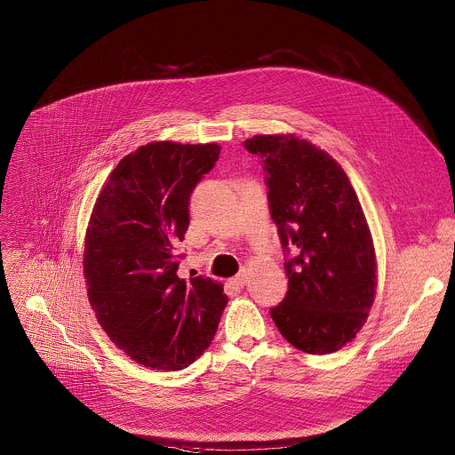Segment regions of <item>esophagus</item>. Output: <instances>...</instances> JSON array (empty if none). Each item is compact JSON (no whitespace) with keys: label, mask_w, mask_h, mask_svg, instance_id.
Listing matches in <instances>:
<instances>
[{"label":"esophagus","mask_w":455,"mask_h":455,"mask_svg":"<svg viewBox=\"0 0 455 455\" xmlns=\"http://www.w3.org/2000/svg\"><path fill=\"white\" fill-rule=\"evenodd\" d=\"M244 283H246V271H243V273L234 275V277L228 281V286H230L232 290L239 291L241 288H244Z\"/></svg>","instance_id":"1"}]
</instances>
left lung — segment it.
I'll use <instances>...</instances> for the list:
<instances>
[{
    "label": "left lung",
    "instance_id": "1",
    "mask_svg": "<svg viewBox=\"0 0 455 455\" xmlns=\"http://www.w3.org/2000/svg\"><path fill=\"white\" fill-rule=\"evenodd\" d=\"M244 148L262 158L286 251L288 291L271 309L274 323L306 354L338 352L363 329L376 293L374 244L359 196L329 153L291 133L255 135Z\"/></svg>",
    "mask_w": 455,
    "mask_h": 455
}]
</instances>
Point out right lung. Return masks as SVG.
Instances as JSON below:
<instances>
[{
  "label": "right lung",
  "mask_w": 455,
  "mask_h": 455,
  "mask_svg": "<svg viewBox=\"0 0 455 455\" xmlns=\"http://www.w3.org/2000/svg\"><path fill=\"white\" fill-rule=\"evenodd\" d=\"M220 151L214 142L140 146L117 164L92 207L88 299L110 341L144 367L178 371L195 363L228 302L221 283L178 275L191 191Z\"/></svg>",
  "instance_id": "obj_1"
}]
</instances>
